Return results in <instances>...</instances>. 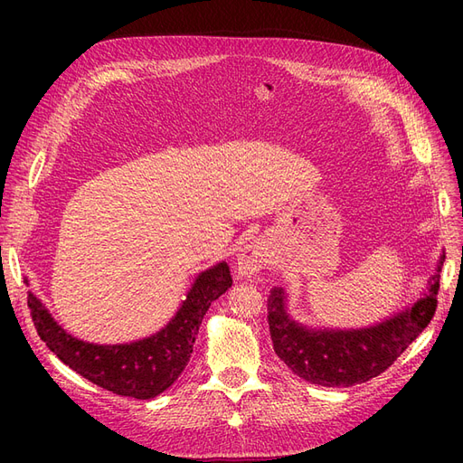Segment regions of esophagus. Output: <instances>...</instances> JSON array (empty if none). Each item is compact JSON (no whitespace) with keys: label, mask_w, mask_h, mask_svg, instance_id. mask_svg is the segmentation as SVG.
Masks as SVG:
<instances>
[{"label":"esophagus","mask_w":463,"mask_h":463,"mask_svg":"<svg viewBox=\"0 0 463 463\" xmlns=\"http://www.w3.org/2000/svg\"><path fill=\"white\" fill-rule=\"evenodd\" d=\"M270 262V249L264 241L257 240L245 245L237 255V276L250 279Z\"/></svg>","instance_id":"obj_1"}]
</instances>
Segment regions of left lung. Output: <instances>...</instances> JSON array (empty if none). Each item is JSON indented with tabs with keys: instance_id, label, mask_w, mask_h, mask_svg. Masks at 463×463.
<instances>
[{
	"instance_id": "8db88e82",
	"label": "left lung",
	"mask_w": 463,
	"mask_h": 463,
	"mask_svg": "<svg viewBox=\"0 0 463 463\" xmlns=\"http://www.w3.org/2000/svg\"><path fill=\"white\" fill-rule=\"evenodd\" d=\"M444 255L423 298L408 309L357 330L307 328L286 313V293L272 288L269 326L276 355L307 383L345 388L367 383L384 373L421 334L437 311V293Z\"/></svg>"
}]
</instances>
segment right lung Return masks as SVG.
<instances>
[{"mask_svg":"<svg viewBox=\"0 0 463 463\" xmlns=\"http://www.w3.org/2000/svg\"><path fill=\"white\" fill-rule=\"evenodd\" d=\"M232 288L226 262L201 272L175 317L150 338L131 344L98 345L67 334L42 301L29 291V309L42 342L96 386L118 396L150 400L170 388L187 367L193 344L208 307Z\"/></svg>","mask_w":463,"mask_h":463,"instance_id":"1","label":"right lung"}]
</instances>
